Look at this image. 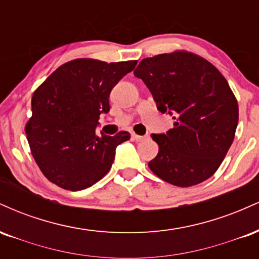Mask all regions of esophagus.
I'll return each instance as SVG.
<instances>
[{"mask_svg":"<svg viewBox=\"0 0 259 259\" xmlns=\"http://www.w3.org/2000/svg\"><path fill=\"white\" fill-rule=\"evenodd\" d=\"M132 138H133V140H135V141H142V140L145 139V136L138 135V134H133Z\"/></svg>","mask_w":259,"mask_h":259,"instance_id":"esophagus-1","label":"esophagus"}]
</instances>
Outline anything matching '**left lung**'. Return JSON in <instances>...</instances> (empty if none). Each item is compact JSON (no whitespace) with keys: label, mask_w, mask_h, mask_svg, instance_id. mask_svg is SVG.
Returning <instances> with one entry per match:
<instances>
[{"label":"left lung","mask_w":259,"mask_h":259,"mask_svg":"<svg viewBox=\"0 0 259 259\" xmlns=\"http://www.w3.org/2000/svg\"><path fill=\"white\" fill-rule=\"evenodd\" d=\"M134 75L146 84L159 112L174 127L152 134L159 151L148 167L171 185L189 187L215 173L239 121V105L227 79L207 59L189 51L162 53L140 62Z\"/></svg>","instance_id":"left-lung-1"}]
</instances>
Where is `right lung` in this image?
<instances>
[{"label": "right lung", "instance_id": "obj_1", "mask_svg": "<svg viewBox=\"0 0 259 259\" xmlns=\"http://www.w3.org/2000/svg\"><path fill=\"white\" fill-rule=\"evenodd\" d=\"M136 63L73 59L35 90L25 134L35 162L51 183L79 191L108 173L115 148L130 134L99 136L96 126L101 113L109 111L112 89Z\"/></svg>", "mask_w": 259, "mask_h": 259}]
</instances>
